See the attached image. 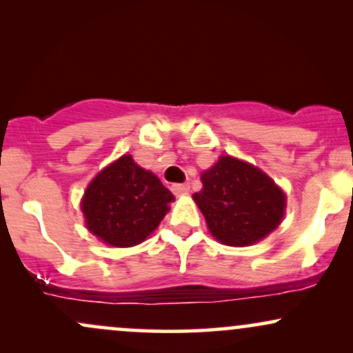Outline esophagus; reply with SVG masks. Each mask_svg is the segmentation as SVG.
I'll use <instances>...</instances> for the list:
<instances>
[{
  "mask_svg": "<svg viewBox=\"0 0 353 353\" xmlns=\"http://www.w3.org/2000/svg\"><path fill=\"white\" fill-rule=\"evenodd\" d=\"M171 189L176 196H185V194H189V184H172Z\"/></svg>",
  "mask_w": 353,
  "mask_h": 353,
  "instance_id": "34e87169",
  "label": "esophagus"
}]
</instances>
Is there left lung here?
<instances>
[{
    "instance_id": "8db88e82",
    "label": "left lung",
    "mask_w": 353,
    "mask_h": 353,
    "mask_svg": "<svg viewBox=\"0 0 353 353\" xmlns=\"http://www.w3.org/2000/svg\"><path fill=\"white\" fill-rule=\"evenodd\" d=\"M201 181L192 199L221 244H257L282 224L285 192L257 165L225 154L201 174Z\"/></svg>"
}]
</instances>
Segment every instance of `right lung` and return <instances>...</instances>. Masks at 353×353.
Instances as JSON below:
<instances>
[{"mask_svg": "<svg viewBox=\"0 0 353 353\" xmlns=\"http://www.w3.org/2000/svg\"><path fill=\"white\" fill-rule=\"evenodd\" d=\"M174 201L156 174L123 154L92 177L79 208L86 229L103 244L134 247L159 228Z\"/></svg>", "mask_w": 353, "mask_h": 353, "instance_id": "obj_1", "label": "right lung"}]
</instances>
